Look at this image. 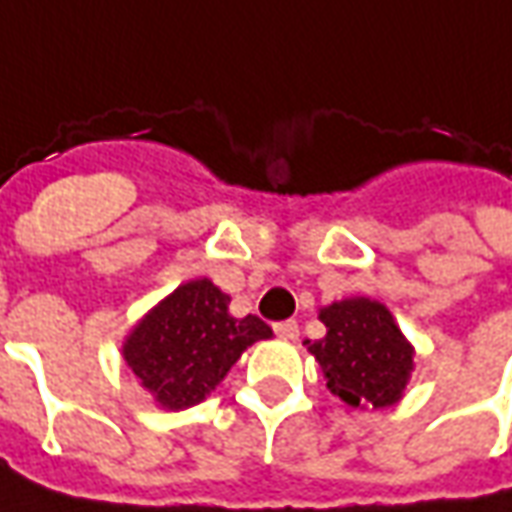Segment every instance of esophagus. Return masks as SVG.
I'll return each instance as SVG.
<instances>
[{
	"instance_id": "1",
	"label": "esophagus",
	"mask_w": 512,
	"mask_h": 512,
	"mask_svg": "<svg viewBox=\"0 0 512 512\" xmlns=\"http://www.w3.org/2000/svg\"><path fill=\"white\" fill-rule=\"evenodd\" d=\"M274 332H277L279 340H296V337H299V323L279 321V323H274Z\"/></svg>"
}]
</instances>
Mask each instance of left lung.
<instances>
[{"mask_svg": "<svg viewBox=\"0 0 512 512\" xmlns=\"http://www.w3.org/2000/svg\"><path fill=\"white\" fill-rule=\"evenodd\" d=\"M321 340H307L334 397L351 408H386L403 400L414 373V345L386 304L351 296L318 310Z\"/></svg>", "mask_w": 512, "mask_h": 512, "instance_id": "left-lung-1", "label": "left lung"}]
</instances>
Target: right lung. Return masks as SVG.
Returning a JSON list of instances; mask_svg holds the SVG:
<instances>
[{
    "label": "right lung",
    "instance_id": "right-lung-1",
    "mask_svg": "<svg viewBox=\"0 0 512 512\" xmlns=\"http://www.w3.org/2000/svg\"><path fill=\"white\" fill-rule=\"evenodd\" d=\"M227 304L230 296L208 277L189 279L131 326L120 354L156 406H197L249 345L274 337L257 315L233 318Z\"/></svg>",
    "mask_w": 512,
    "mask_h": 512
}]
</instances>
